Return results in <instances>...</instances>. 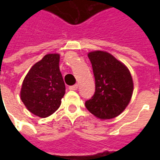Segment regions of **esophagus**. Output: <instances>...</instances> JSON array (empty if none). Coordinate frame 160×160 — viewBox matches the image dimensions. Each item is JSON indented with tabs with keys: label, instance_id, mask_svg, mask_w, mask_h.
Segmentation results:
<instances>
[{
	"label": "esophagus",
	"instance_id": "34e87169",
	"mask_svg": "<svg viewBox=\"0 0 160 160\" xmlns=\"http://www.w3.org/2000/svg\"><path fill=\"white\" fill-rule=\"evenodd\" d=\"M78 89V85L75 84V85H73V86H70L69 87V90H72V91H75Z\"/></svg>",
	"mask_w": 160,
	"mask_h": 160
}]
</instances>
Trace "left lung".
I'll use <instances>...</instances> for the list:
<instances>
[{
  "mask_svg": "<svg viewBox=\"0 0 160 160\" xmlns=\"http://www.w3.org/2000/svg\"><path fill=\"white\" fill-rule=\"evenodd\" d=\"M95 78V92L85 105L96 118L106 120L125 110L133 94L134 84L123 63L105 51L88 53Z\"/></svg>",
  "mask_w": 160,
  "mask_h": 160,
  "instance_id": "8db88e82",
  "label": "left lung"
}]
</instances>
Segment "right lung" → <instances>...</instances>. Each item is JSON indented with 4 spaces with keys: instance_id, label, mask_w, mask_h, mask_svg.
I'll list each match as a JSON object with an SVG mask.
<instances>
[{
    "instance_id": "add662e5",
    "label": "right lung",
    "mask_w": 160,
    "mask_h": 160,
    "mask_svg": "<svg viewBox=\"0 0 160 160\" xmlns=\"http://www.w3.org/2000/svg\"><path fill=\"white\" fill-rule=\"evenodd\" d=\"M59 62V54L46 55L32 67L23 81L21 100L30 112L39 118L52 115L65 94Z\"/></svg>"
}]
</instances>
